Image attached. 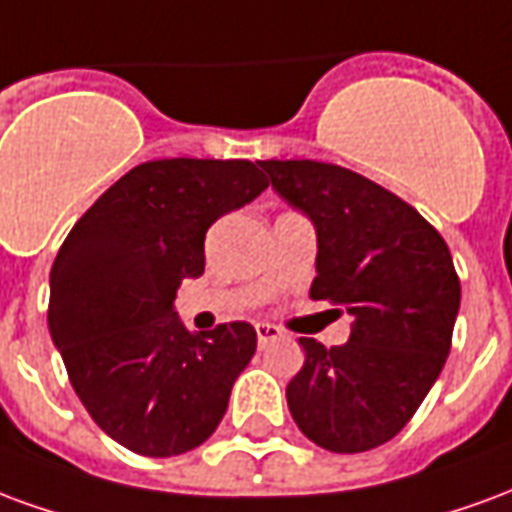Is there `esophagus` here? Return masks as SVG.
<instances>
[{
	"instance_id": "esophagus-1",
	"label": "esophagus",
	"mask_w": 512,
	"mask_h": 512,
	"mask_svg": "<svg viewBox=\"0 0 512 512\" xmlns=\"http://www.w3.org/2000/svg\"><path fill=\"white\" fill-rule=\"evenodd\" d=\"M255 332H257V343H260V348H266L268 343H274V340L282 337V332H279L277 326H271V323H257Z\"/></svg>"
}]
</instances>
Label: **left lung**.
Instances as JSON below:
<instances>
[{"label":"left lung","mask_w":512,"mask_h":512,"mask_svg":"<svg viewBox=\"0 0 512 512\" xmlns=\"http://www.w3.org/2000/svg\"><path fill=\"white\" fill-rule=\"evenodd\" d=\"M271 186L318 230L310 296L348 312L351 340L301 337L288 384L299 430L329 452L395 439L439 378L461 307L447 241L406 200L351 169L293 158L260 161Z\"/></svg>","instance_id":"8db88e82"}]
</instances>
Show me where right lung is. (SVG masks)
I'll list each match as a JSON object with an SVG mask.
<instances>
[{
	"label": "right lung",
	"instance_id": "obj_1",
	"mask_svg": "<svg viewBox=\"0 0 512 512\" xmlns=\"http://www.w3.org/2000/svg\"><path fill=\"white\" fill-rule=\"evenodd\" d=\"M266 186L246 158H156L128 169L62 241L51 340L90 417L126 450L183 455L222 422L255 329L189 332L172 301L205 271L208 227Z\"/></svg>",
	"mask_w": 512,
	"mask_h": 512
}]
</instances>
